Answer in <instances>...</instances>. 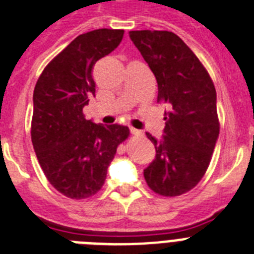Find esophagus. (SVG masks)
Wrapping results in <instances>:
<instances>
[{
	"mask_svg": "<svg viewBox=\"0 0 254 254\" xmlns=\"http://www.w3.org/2000/svg\"><path fill=\"white\" fill-rule=\"evenodd\" d=\"M130 133L133 135H142V131L138 130V129H134V127H130Z\"/></svg>",
	"mask_w": 254,
	"mask_h": 254,
	"instance_id": "esophagus-1",
	"label": "esophagus"
}]
</instances>
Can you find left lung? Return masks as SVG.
I'll use <instances>...</instances> for the list:
<instances>
[{
  "label": "left lung",
  "mask_w": 254,
  "mask_h": 254,
  "mask_svg": "<svg viewBox=\"0 0 254 254\" xmlns=\"http://www.w3.org/2000/svg\"><path fill=\"white\" fill-rule=\"evenodd\" d=\"M131 41L158 82V103H167L164 137L146 133L156 150L143 171L148 188L176 197L198 184L209 168L220 124L214 82L191 49L171 31H130Z\"/></svg>",
  "instance_id": "obj_1"
}]
</instances>
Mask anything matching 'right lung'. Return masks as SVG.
<instances>
[{
  "instance_id": "1",
  "label": "right lung",
  "mask_w": 254,
  "mask_h": 254,
  "mask_svg": "<svg viewBox=\"0 0 254 254\" xmlns=\"http://www.w3.org/2000/svg\"><path fill=\"white\" fill-rule=\"evenodd\" d=\"M124 30L99 28L74 39L44 67L34 90L31 139L39 164L56 190L71 199L96 194L127 127L96 125L83 107L95 96L92 69L117 48Z\"/></svg>"
}]
</instances>
